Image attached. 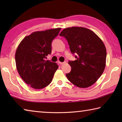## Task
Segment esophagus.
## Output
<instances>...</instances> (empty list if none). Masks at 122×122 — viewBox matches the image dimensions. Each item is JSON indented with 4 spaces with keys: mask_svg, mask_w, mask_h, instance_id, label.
Masks as SVG:
<instances>
[{
    "mask_svg": "<svg viewBox=\"0 0 122 122\" xmlns=\"http://www.w3.org/2000/svg\"><path fill=\"white\" fill-rule=\"evenodd\" d=\"M58 63L60 64V65H64V64H66V62H58Z\"/></svg>",
    "mask_w": 122,
    "mask_h": 122,
    "instance_id": "34e87169",
    "label": "esophagus"
}]
</instances>
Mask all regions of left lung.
<instances>
[{
  "label": "left lung",
  "mask_w": 122,
  "mask_h": 122,
  "mask_svg": "<svg viewBox=\"0 0 122 122\" xmlns=\"http://www.w3.org/2000/svg\"><path fill=\"white\" fill-rule=\"evenodd\" d=\"M67 39L76 60L69 61L71 70L66 74L76 86L88 88L102 75L106 65L107 51L102 40L89 29L82 27L65 28L60 34Z\"/></svg>",
  "instance_id": "obj_1"
}]
</instances>
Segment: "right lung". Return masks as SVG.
Here are the masks:
<instances>
[{"label": "right lung", "instance_id": "add662e5", "mask_svg": "<svg viewBox=\"0 0 122 122\" xmlns=\"http://www.w3.org/2000/svg\"><path fill=\"white\" fill-rule=\"evenodd\" d=\"M61 28L33 32L22 39L15 54L17 71L23 81L36 89L48 86L58 69L56 63L45 60L51 52V42Z\"/></svg>", "mask_w": 122, "mask_h": 122}]
</instances>
